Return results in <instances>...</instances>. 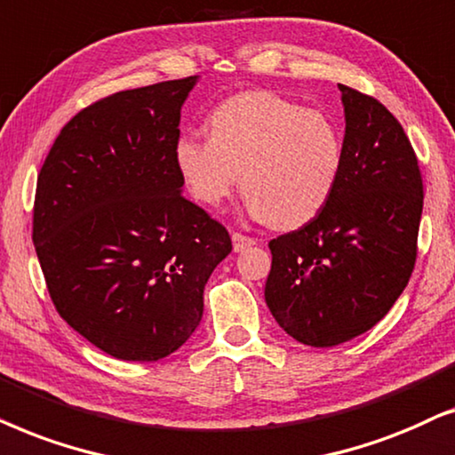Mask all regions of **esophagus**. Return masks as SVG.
<instances>
[{"label": "esophagus", "mask_w": 455, "mask_h": 455, "mask_svg": "<svg viewBox=\"0 0 455 455\" xmlns=\"http://www.w3.org/2000/svg\"><path fill=\"white\" fill-rule=\"evenodd\" d=\"M251 245H256V239L247 237V235H243V233H233V250L235 251H243Z\"/></svg>", "instance_id": "obj_1"}]
</instances>
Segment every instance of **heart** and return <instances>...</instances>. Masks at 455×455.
Wrapping results in <instances>:
<instances>
[{"label":"heart","instance_id":"1","mask_svg":"<svg viewBox=\"0 0 455 455\" xmlns=\"http://www.w3.org/2000/svg\"><path fill=\"white\" fill-rule=\"evenodd\" d=\"M210 139L183 135L174 162L191 197L208 208L241 191L253 218L275 228L304 227L332 196L343 168V135L331 116L272 91L224 100L208 118Z\"/></svg>","mask_w":455,"mask_h":455}]
</instances>
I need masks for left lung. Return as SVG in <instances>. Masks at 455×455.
<instances>
[{
  "instance_id": "1",
  "label": "left lung",
  "mask_w": 455,
  "mask_h": 455,
  "mask_svg": "<svg viewBox=\"0 0 455 455\" xmlns=\"http://www.w3.org/2000/svg\"><path fill=\"white\" fill-rule=\"evenodd\" d=\"M343 168L323 212L272 239L264 298L281 329L312 347L371 331L416 264L422 174L397 118L371 95L339 84Z\"/></svg>"
}]
</instances>
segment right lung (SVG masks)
I'll use <instances>...</instances> for the list:
<instances>
[{
  "instance_id": "obj_1",
  "label": "right lung",
  "mask_w": 455,
  "mask_h": 455,
  "mask_svg": "<svg viewBox=\"0 0 455 455\" xmlns=\"http://www.w3.org/2000/svg\"><path fill=\"white\" fill-rule=\"evenodd\" d=\"M197 76L83 108L41 166L33 243L60 316L118 360L156 362L197 329L231 235L183 197L174 148Z\"/></svg>"
}]
</instances>
